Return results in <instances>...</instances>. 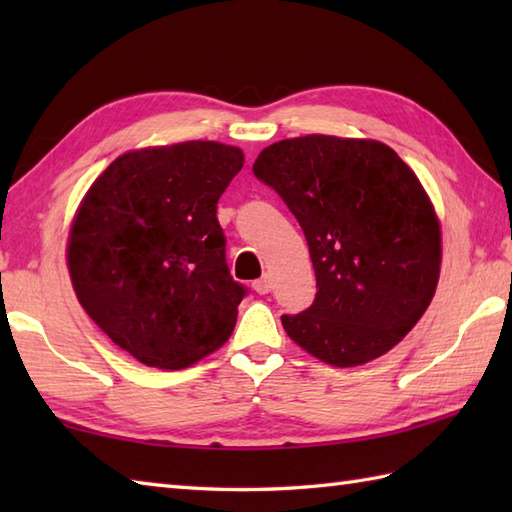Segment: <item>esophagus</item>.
Here are the masks:
<instances>
[{
    "mask_svg": "<svg viewBox=\"0 0 512 512\" xmlns=\"http://www.w3.org/2000/svg\"><path fill=\"white\" fill-rule=\"evenodd\" d=\"M253 288H255V292H259V295H268V292L273 290V281H270V277H262V279L253 281Z\"/></svg>",
    "mask_w": 512,
    "mask_h": 512,
    "instance_id": "esophagus-1",
    "label": "esophagus"
}]
</instances>
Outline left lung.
<instances>
[{"label": "left lung", "mask_w": 512, "mask_h": 512, "mask_svg": "<svg viewBox=\"0 0 512 512\" xmlns=\"http://www.w3.org/2000/svg\"><path fill=\"white\" fill-rule=\"evenodd\" d=\"M253 173L297 217L317 275L312 306L284 330L334 367L383 356L429 308L440 224L420 180L378 140L301 136L257 156Z\"/></svg>", "instance_id": "8db88e82"}]
</instances>
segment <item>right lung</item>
I'll use <instances>...</instances> for the list:
<instances>
[{"label":"right lung","mask_w":512,"mask_h":512,"mask_svg":"<svg viewBox=\"0 0 512 512\" xmlns=\"http://www.w3.org/2000/svg\"><path fill=\"white\" fill-rule=\"evenodd\" d=\"M242 167V149L211 140L127 151L83 198L72 286L136 361L182 369L231 336L248 290L228 270L217 200Z\"/></svg>","instance_id":"obj_1"}]
</instances>
